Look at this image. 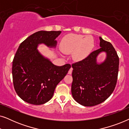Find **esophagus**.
I'll list each match as a JSON object with an SVG mask.
<instances>
[{"label": "esophagus", "instance_id": "1", "mask_svg": "<svg viewBox=\"0 0 129 129\" xmlns=\"http://www.w3.org/2000/svg\"><path fill=\"white\" fill-rule=\"evenodd\" d=\"M72 71H73V68H71L69 69V70L68 72V74H69V75H71L72 73Z\"/></svg>", "mask_w": 129, "mask_h": 129}]
</instances>
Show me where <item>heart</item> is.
Here are the masks:
<instances>
[{"label":"heart","mask_w":129,"mask_h":129,"mask_svg":"<svg viewBox=\"0 0 129 129\" xmlns=\"http://www.w3.org/2000/svg\"><path fill=\"white\" fill-rule=\"evenodd\" d=\"M94 47V40L91 36L76 34H69L63 38L60 43V49L66 54H72L76 61L85 59L90 53Z\"/></svg>","instance_id":"1"}]
</instances>
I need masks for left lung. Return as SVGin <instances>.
<instances>
[{
	"instance_id": "obj_1",
	"label": "left lung",
	"mask_w": 129,
	"mask_h": 129,
	"mask_svg": "<svg viewBox=\"0 0 129 129\" xmlns=\"http://www.w3.org/2000/svg\"><path fill=\"white\" fill-rule=\"evenodd\" d=\"M100 39V48L87 57L72 65L73 82L72 94L75 101L84 106H94L105 101L116 87L119 59L110 42ZM102 52L107 57L101 63L96 57Z\"/></svg>"
}]
</instances>
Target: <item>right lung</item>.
I'll return each instance as SVG.
<instances>
[{
  "label": "right lung",
  "mask_w": 129,
  "mask_h": 129,
  "mask_svg": "<svg viewBox=\"0 0 129 129\" xmlns=\"http://www.w3.org/2000/svg\"><path fill=\"white\" fill-rule=\"evenodd\" d=\"M61 31H39L28 37L19 46L13 60L14 88L24 102L40 105L49 101L56 86L64 78L71 66H57L39 52L38 46L45 44L55 47L56 38Z\"/></svg>",
  "instance_id": "add662e5"
}]
</instances>
